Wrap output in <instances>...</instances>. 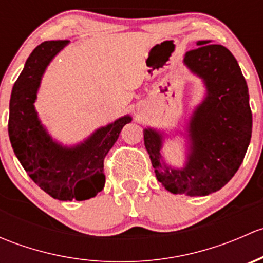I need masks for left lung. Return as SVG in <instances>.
<instances>
[{"label": "left lung", "mask_w": 263, "mask_h": 263, "mask_svg": "<svg viewBox=\"0 0 263 263\" xmlns=\"http://www.w3.org/2000/svg\"><path fill=\"white\" fill-rule=\"evenodd\" d=\"M184 63L203 79L208 95L190 121L191 151L183 169H172L160 155L163 137L144 129V141L156 178L174 195L208 196L224 187L239 169L252 136L248 86L229 49L197 42Z\"/></svg>", "instance_id": "obj_1"}]
</instances>
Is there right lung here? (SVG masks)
<instances>
[{
    "instance_id": "obj_1",
    "label": "right lung",
    "mask_w": 263,
    "mask_h": 263,
    "mask_svg": "<svg viewBox=\"0 0 263 263\" xmlns=\"http://www.w3.org/2000/svg\"><path fill=\"white\" fill-rule=\"evenodd\" d=\"M67 43L43 42L26 60L12 87L9 137L23 168L44 192L61 201H84L104 187V158L131 117L102 127L78 146L63 147L50 139L38 119L34 102L44 70Z\"/></svg>"
}]
</instances>
